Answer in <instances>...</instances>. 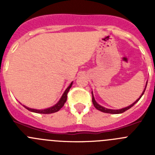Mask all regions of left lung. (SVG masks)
Wrapping results in <instances>:
<instances>
[{"instance_id": "left-lung-1", "label": "left lung", "mask_w": 155, "mask_h": 155, "mask_svg": "<svg viewBox=\"0 0 155 155\" xmlns=\"http://www.w3.org/2000/svg\"><path fill=\"white\" fill-rule=\"evenodd\" d=\"M147 83H146V86H145L144 90H143V93H142V94H141V95L140 96V98H138V99H137L136 101H135V102H134L133 104H131L130 105H129V106H127V107H126V108H124V109H106V108L103 107V106H102V105H100L99 104L97 103L96 101L94 100V96H93V93L91 92V94H92V102H93V105H94V107L96 108V109H98V110L101 111V112H103V113H111V114H120V113H124L125 111L128 110L129 109H130V108L132 107V106H134V104H136L137 102L138 101H139L140 98H141L142 95H143V93H144L145 89H146V87H147Z\"/></svg>"}]
</instances>
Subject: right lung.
I'll return each mask as SVG.
<instances>
[{"label":"right lung","instance_id":"right-lung-1","mask_svg":"<svg viewBox=\"0 0 155 155\" xmlns=\"http://www.w3.org/2000/svg\"><path fill=\"white\" fill-rule=\"evenodd\" d=\"M72 84H73V82H71V84L68 87V88L65 90V91L64 92L63 95L61 96V99L59 100V102H57L56 105H54L52 107L48 108V109H31V108L26 107V106H25L23 105L25 109H27L28 110L31 111V112H33V113H42V114H50V113H56V112H58L61 108L63 107L64 105V103L67 101V98H68V93L69 91L70 88L72 86Z\"/></svg>","mask_w":155,"mask_h":155}]
</instances>
